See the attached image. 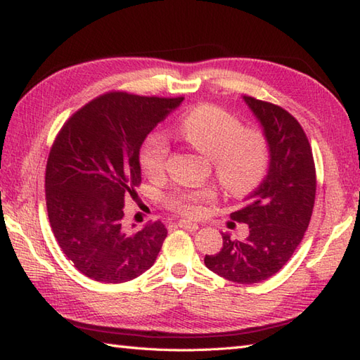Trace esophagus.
Returning <instances> with one entry per match:
<instances>
[{"mask_svg":"<svg viewBox=\"0 0 360 360\" xmlns=\"http://www.w3.org/2000/svg\"><path fill=\"white\" fill-rule=\"evenodd\" d=\"M178 226H179L181 229H186V231H188V232L198 231V224H196V223H192V221H187V219L178 221Z\"/></svg>","mask_w":360,"mask_h":360,"instance_id":"1","label":"esophagus"}]
</instances>
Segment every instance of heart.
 Returning a JSON list of instances; mask_svg holds the SVG:
<instances>
[{"label": "heart", "instance_id": "b5f03b06", "mask_svg": "<svg viewBox=\"0 0 360 360\" xmlns=\"http://www.w3.org/2000/svg\"><path fill=\"white\" fill-rule=\"evenodd\" d=\"M178 131L182 139L210 159L213 174L226 192L244 196L259 186L269 165V147L264 134L255 128H243L233 114L215 105H200L181 119ZM170 156L167 136L155 131L145 139L141 164L145 173L158 176L165 170ZM215 200L210 188L182 192L172 196L170 205L188 217L202 212V204Z\"/></svg>", "mask_w": 360, "mask_h": 360}]
</instances>
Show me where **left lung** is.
<instances>
[{"mask_svg":"<svg viewBox=\"0 0 360 360\" xmlns=\"http://www.w3.org/2000/svg\"><path fill=\"white\" fill-rule=\"evenodd\" d=\"M269 147L267 173L232 219L248 224L244 240L223 233V248L205 255L212 272L254 285L277 274L302 243L316 200V167L300 124L277 105L243 96Z\"/></svg>","mask_w":360,"mask_h":360,"instance_id":"1","label":"left lung"}]
</instances>
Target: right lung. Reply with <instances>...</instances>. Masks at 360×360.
Wrapping results in <instances>:
<instances>
[{"instance_id":"add662e5","label":"right lung","mask_w":360,"mask_h":360,"mask_svg":"<svg viewBox=\"0 0 360 360\" xmlns=\"http://www.w3.org/2000/svg\"><path fill=\"white\" fill-rule=\"evenodd\" d=\"M182 101L105 94L72 114L56 137L46 165L49 223L63 254L86 277L124 283L155 264L165 226L127 229L124 205L142 181L143 141Z\"/></svg>"}]
</instances>
